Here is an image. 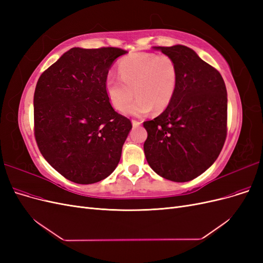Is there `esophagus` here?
<instances>
[{"label": "esophagus", "mask_w": 263, "mask_h": 263, "mask_svg": "<svg viewBox=\"0 0 263 263\" xmlns=\"http://www.w3.org/2000/svg\"><path fill=\"white\" fill-rule=\"evenodd\" d=\"M132 124H133V126H135V127H137V126H139V125H141V122H139V121H132Z\"/></svg>", "instance_id": "34e87169"}]
</instances>
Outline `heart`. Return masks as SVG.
I'll return each instance as SVG.
<instances>
[{
  "label": "heart",
  "mask_w": 263,
  "mask_h": 263,
  "mask_svg": "<svg viewBox=\"0 0 263 263\" xmlns=\"http://www.w3.org/2000/svg\"><path fill=\"white\" fill-rule=\"evenodd\" d=\"M118 70L122 79L108 74L105 81L107 98L115 109L125 108L135 92L139 98L126 108V114L142 116L153 108L160 113L169 106L179 82L178 63L172 57L135 52L121 60Z\"/></svg>",
  "instance_id": "1"
}]
</instances>
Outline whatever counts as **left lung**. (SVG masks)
Segmentation results:
<instances>
[{"label": "left lung", "instance_id": "obj_1", "mask_svg": "<svg viewBox=\"0 0 263 263\" xmlns=\"http://www.w3.org/2000/svg\"><path fill=\"white\" fill-rule=\"evenodd\" d=\"M178 63L179 82L169 106L144 122L149 165L159 176L187 182L208 170L227 136V91L218 71L186 46L155 47Z\"/></svg>", "mask_w": 263, "mask_h": 263}]
</instances>
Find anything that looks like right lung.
<instances>
[{
	"mask_svg": "<svg viewBox=\"0 0 263 263\" xmlns=\"http://www.w3.org/2000/svg\"><path fill=\"white\" fill-rule=\"evenodd\" d=\"M126 50L71 48L39 77L34 94V134L43 157L79 184L107 178L132 129L105 90L112 63Z\"/></svg>",
	"mask_w": 263,
	"mask_h": 263,
	"instance_id": "right-lung-1",
	"label": "right lung"
}]
</instances>
